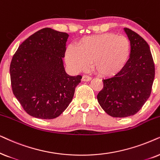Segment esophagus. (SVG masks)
<instances>
[{
	"label": "esophagus",
	"instance_id": "1",
	"mask_svg": "<svg viewBox=\"0 0 160 160\" xmlns=\"http://www.w3.org/2000/svg\"><path fill=\"white\" fill-rule=\"evenodd\" d=\"M91 80V77H89L88 75H83L82 78V80L84 82H88V81H90Z\"/></svg>",
	"mask_w": 160,
	"mask_h": 160
}]
</instances>
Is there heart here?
<instances>
[{"mask_svg": "<svg viewBox=\"0 0 160 160\" xmlns=\"http://www.w3.org/2000/svg\"><path fill=\"white\" fill-rule=\"evenodd\" d=\"M131 56L128 38L112 33L85 37L77 48L69 46L65 52L67 65L74 72L85 71L91 62L98 75L113 77L124 69Z\"/></svg>", "mask_w": 160, "mask_h": 160, "instance_id": "obj_1", "label": "heart"}]
</instances>
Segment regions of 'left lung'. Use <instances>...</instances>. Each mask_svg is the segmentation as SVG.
Segmentation results:
<instances>
[{
	"label": "left lung",
	"mask_w": 160,
	"mask_h": 160,
	"mask_svg": "<svg viewBox=\"0 0 160 160\" xmlns=\"http://www.w3.org/2000/svg\"><path fill=\"white\" fill-rule=\"evenodd\" d=\"M131 43V56L121 72L103 79L104 87L97 100L102 109L112 117L124 118L141 109L152 92L154 63L149 46L135 31L123 28Z\"/></svg>",
	"instance_id": "obj_1"
}]
</instances>
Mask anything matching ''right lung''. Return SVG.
Here are the masks:
<instances>
[{"label":"right lung","instance_id":"obj_1","mask_svg":"<svg viewBox=\"0 0 160 160\" xmlns=\"http://www.w3.org/2000/svg\"><path fill=\"white\" fill-rule=\"evenodd\" d=\"M68 37V33L50 28L41 29L25 39L12 58V91L30 116L55 118L73 99L82 77L65 71L63 58Z\"/></svg>","mask_w":160,"mask_h":160}]
</instances>
